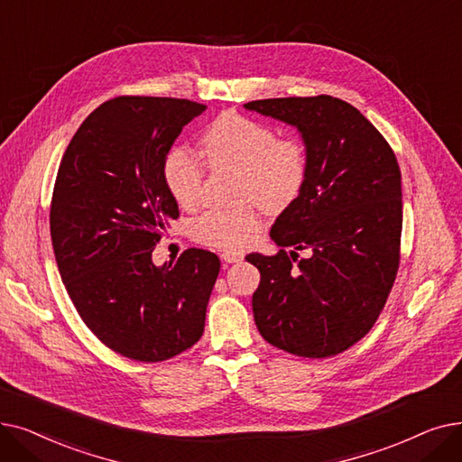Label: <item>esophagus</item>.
Returning a JSON list of instances; mask_svg holds the SVG:
<instances>
[{"mask_svg":"<svg viewBox=\"0 0 462 462\" xmlns=\"http://www.w3.org/2000/svg\"><path fill=\"white\" fill-rule=\"evenodd\" d=\"M222 259H224L226 263H238V261L245 259V255H243V254H236V252H224V254H222Z\"/></svg>","mask_w":462,"mask_h":462,"instance_id":"obj_1","label":"esophagus"}]
</instances>
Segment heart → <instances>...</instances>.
I'll list each match as a JSON object with an SVG mask.
<instances>
[{
    "label": "heart",
    "mask_w": 462,
    "mask_h": 462,
    "mask_svg": "<svg viewBox=\"0 0 462 462\" xmlns=\"http://www.w3.org/2000/svg\"><path fill=\"white\" fill-rule=\"evenodd\" d=\"M201 152L210 169L238 171V197L254 199L236 208H212L193 219V240L210 248H246L261 227V208L254 201L271 212L283 210L309 182L310 158L304 143L278 139L273 125L240 113L217 116L205 131ZM162 177L177 205L193 208L199 203L205 163L188 146L174 144L165 152Z\"/></svg>",
    "instance_id": "heart-1"
}]
</instances>
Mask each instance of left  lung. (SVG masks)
<instances>
[{
  "label": "left lung",
  "mask_w": 462,
  "mask_h": 462,
  "mask_svg": "<svg viewBox=\"0 0 462 462\" xmlns=\"http://www.w3.org/2000/svg\"><path fill=\"white\" fill-rule=\"evenodd\" d=\"M248 111L295 125L309 150L302 193L278 217L276 255L250 254L261 273L252 297L261 337L288 354H342L376 323L401 263L402 189L380 131L338 97H278ZM294 252L288 254L285 247ZM299 249L310 257L298 259Z\"/></svg>",
  "instance_id": "8db88e82"
}]
</instances>
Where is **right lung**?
Wrapping results in <instances>:
<instances>
[{
  "instance_id": "right-lung-1",
  "label": "right lung",
  "mask_w": 462,
  "mask_h": 462,
  "mask_svg": "<svg viewBox=\"0 0 462 462\" xmlns=\"http://www.w3.org/2000/svg\"><path fill=\"white\" fill-rule=\"evenodd\" d=\"M205 108L174 97L108 99L80 124L56 174L51 236L63 285L86 327L127 359L167 361L205 331L217 255L189 248L177 263H152L179 217L163 156Z\"/></svg>"
}]
</instances>
